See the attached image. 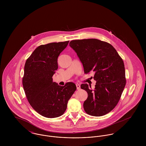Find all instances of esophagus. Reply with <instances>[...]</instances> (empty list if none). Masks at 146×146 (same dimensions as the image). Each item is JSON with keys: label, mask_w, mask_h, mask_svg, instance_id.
<instances>
[{"label": "esophagus", "mask_w": 146, "mask_h": 146, "mask_svg": "<svg viewBox=\"0 0 146 146\" xmlns=\"http://www.w3.org/2000/svg\"><path fill=\"white\" fill-rule=\"evenodd\" d=\"M76 88L78 90H79L80 89V85L79 84H76Z\"/></svg>", "instance_id": "esophagus-1"}]
</instances>
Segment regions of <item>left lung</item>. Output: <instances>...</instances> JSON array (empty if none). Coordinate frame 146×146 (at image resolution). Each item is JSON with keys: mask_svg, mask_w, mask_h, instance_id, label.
<instances>
[{"mask_svg": "<svg viewBox=\"0 0 146 146\" xmlns=\"http://www.w3.org/2000/svg\"><path fill=\"white\" fill-rule=\"evenodd\" d=\"M69 45L83 63L84 73L93 72L97 82L94 89L87 84L81 85L88 93L85 112L93 116L109 113L118 104L126 85L123 59L112 45L98 39L74 40Z\"/></svg>", "mask_w": 146, "mask_h": 146, "instance_id": "obj_1", "label": "left lung"}]
</instances>
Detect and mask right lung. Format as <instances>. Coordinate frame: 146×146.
<instances>
[{"mask_svg": "<svg viewBox=\"0 0 146 146\" xmlns=\"http://www.w3.org/2000/svg\"><path fill=\"white\" fill-rule=\"evenodd\" d=\"M68 42L41 45L35 49L25 64L22 85L26 98L34 110L47 118L62 115L68 101L76 90L73 83L60 86L52 80L58 69V57Z\"/></svg>", "mask_w": 146, "mask_h": 146, "instance_id": "right-lung-1", "label": "right lung"}]
</instances>
